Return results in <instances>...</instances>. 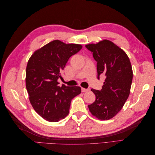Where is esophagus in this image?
Masks as SVG:
<instances>
[{
  "instance_id": "1",
  "label": "esophagus",
  "mask_w": 155,
  "mask_h": 155,
  "mask_svg": "<svg viewBox=\"0 0 155 155\" xmlns=\"http://www.w3.org/2000/svg\"><path fill=\"white\" fill-rule=\"evenodd\" d=\"M81 91H82V92H87L89 91V89L81 88Z\"/></svg>"
}]
</instances>
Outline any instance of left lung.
<instances>
[{"label":"left lung","mask_w":155,"mask_h":155,"mask_svg":"<svg viewBox=\"0 0 155 155\" xmlns=\"http://www.w3.org/2000/svg\"><path fill=\"white\" fill-rule=\"evenodd\" d=\"M85 46L97 62V79L101 74L106 76L101 91L91 89L96 100L88 109L99 120H109L122 109L129 96L133 75L130 60L122 49L109 40Z\"/></svg>","instance_id":"obj_1"}]
</instances>
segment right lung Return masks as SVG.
Listing matches in <instances>:
<instances>
[{
  "instance_id": "obj_1",
  "label": "right lung",
  "mask_w": 155,
  "mask_h": 155,
  "mask_svg": "<svg viewBox=\"0 0 155 155\" xmlns=\"http://www.w3.org/2000/svg\"><path fill=\"white\" fill-rule=\"evenodd\" d=\"M82 48L78 44L54 40L36 50L28 60L26 87L31 104L42 118L57 122L68 113L71 101L81 93L79 87L58 85V79L69 58Z\"/></svg>"
}]
</instances>
